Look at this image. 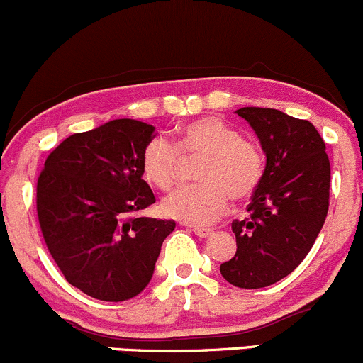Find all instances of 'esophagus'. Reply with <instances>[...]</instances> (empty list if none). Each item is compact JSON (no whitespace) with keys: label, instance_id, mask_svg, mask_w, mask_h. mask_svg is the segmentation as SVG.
Returning <instances> with one entry per match:
<instances>
[{"label":"esophagus","instance_id":"esophagus-1","mask_svg":"<svg viewBox=\"0 0 363 363\" xmlns=\"http://www.w3.org/2000/svg\"><path fill=\"white\" fill-rule=\"evenodd\" d=\"M190 231L194 235H197L199 238H208V236L213 235V229H208V228H196V225H190Z\"/></svg>","mask_w":363,"mask_h":363}]
</instances>
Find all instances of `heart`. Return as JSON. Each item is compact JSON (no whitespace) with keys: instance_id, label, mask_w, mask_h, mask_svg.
<instances>
[{"instance_id":"heart-1","label":"heart","mask_w":363,"mask_h":363,"mask_svg":"<svg viewBox=\"0 0 363 363\" xmlns=\"http://www.w3.org/2000/svg\"><path fill=\"white\" fill-rule=\"evenodd\" d=\"M183 160L196 162L201 185L182 186L162 199V211L192 225L220 218L233 199L249 197L263 177V155L256 145L218 118H199L183 125L174 146L152 139L143 152V174L157 189L167 190L177 182Z\"/></svg>"}]
</instances>
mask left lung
<instances>
[{"label": "left lung", "mask_w": 363, "mask_h": 363, "mask_svg": "<svg viewBox=\"0 0 363 363\" xmlns=\"http://www.w3.org/2000/svg\"><path fill=\"white\" fill-rule=\"evenodd\" d=\"M235 113L256 132L267 166L249 218L231 224L236 254L220 274L236 288L259 289L291 274L314 245L328 213L330 160L311 121L263 107Z\"/></svg>", "instance_id": "8db88e82"}]
</instances>
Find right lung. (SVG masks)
Listing matches in <instances>:
<instances>
[{
    "label": "right lung",
    "mask_w": 363,
    "mask_h": 363,
    "mask_svg": "<svg viewBox=\"0 0 363 363\" xmlns=\"http://www.w3.org/2000/svg\"><path fill=\"white\" fill-rule=\"evenodd\" d=\"M155 127L121 118L74 134L48 157L37 185L45 245L68 284L125 302L150 284L174 220L135 217L155 203L141 159Z\"/></svg>",
    "instance_id": "obj_1"
}]
</instances>
